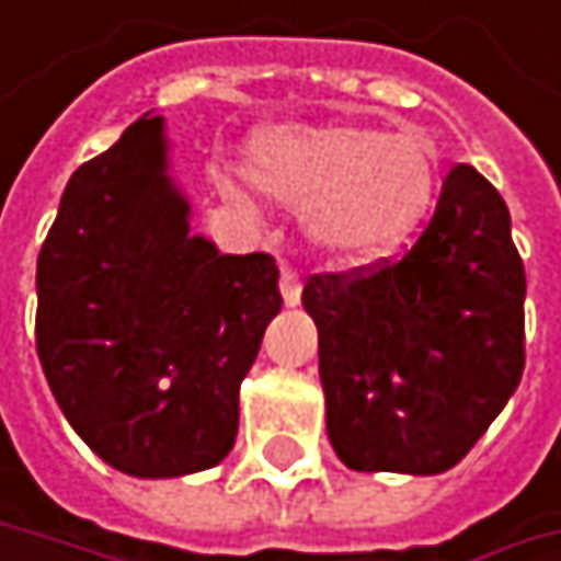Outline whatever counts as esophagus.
<instances>
[{
    "mask_svg": "<svg viewBox=\"0 0 561 561\" xmlns=\"http://www.w3.org/2000/svg\"><path fill=\"white\" fill-rule=\"evenodd\" d=\"M279 288H282V298H285V305H298V298H301V279H298V273H295V270L282 266Z\"/></svg>",
    "mask_w": 561,
    "mask_h": 561,
    "instance_id": "34e87169",
    "label": "esophagus"
}]
</instances>
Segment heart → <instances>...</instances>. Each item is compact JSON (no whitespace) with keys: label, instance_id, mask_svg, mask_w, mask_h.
I'll use <instances>...</instances> for the list:
<instances>
[{"label":"heart","instance_id":"1","mask_svg":"<svg viewBox=\"0 0 561 561\" xmlns=\"http://www.w3.org/2000/svg\"><path fill=\"white\" fill-rule=\"evenodd\" d=\"M247 178L282 204L305 207L308 233L328 256L364 263L396 250L428 217L442 152L422 129L295 123L253 139Z\"/></svg>","mask_w":561,"mask_h":561}]
</instances>
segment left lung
Wrapping results in <instances>:
<instances>
[{
	"mask_svg": "<svg viewBox=\"0 0 561 561\" xmlns=\"http://www.w3.org/2000/svg\"><path fill=\"white\" fill-rule=\"evenodd\" d=\"M523 298L510 210L471 165L448 171L402 256L308 276L337 458L354 471L455 468L519 387Z\"/></svg>",
	"mask_w": 561,
	"mask_h": 561,
	"instance_id": "1",
	"label": "left lung"
}]
</instances>
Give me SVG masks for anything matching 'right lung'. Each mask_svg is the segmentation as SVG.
Instances as JSON below:
<instances>
[{"label":"right lung","instance_id":"right-lung-1","mask_svg":"<svg viewBox=\"0 0 561 561\" xmlns=\"http://www.w3.org/2000/svg\"><path fill=\"white\" fill-rule=\"evenodd\" d=\"M35 285L42 370L106 465L178 478L227 458L240 383L282 308L279 266L187 233L159 116L70 174Z\"/></svg>","mask_w":561,"mask_h":561}]
</instances>
